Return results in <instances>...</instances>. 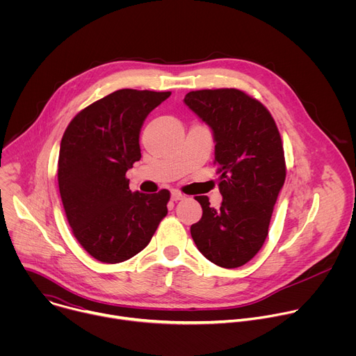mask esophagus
<instances>
[{
	"label": "esophagus",
	"instance_id": "1",
	"mask_svg": "<svg viewBox=\"0 0 356 356\" xmlns=\"http://www.w3.org/2000/svg\"><path fill=\"white\" fill-rule=\"evenodd\" d=\"M186 195L181 194L180 191H172V201H179V200H183Z\"/></svg>",
	"mask_w": 356,
	"mask_h": 356
}]
</instances>
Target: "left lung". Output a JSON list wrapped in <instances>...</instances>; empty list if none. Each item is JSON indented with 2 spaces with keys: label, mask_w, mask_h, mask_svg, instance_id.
Instances as JSON below:
<instances>
[{
  "label": "left lung",
  "mask_w": 356,
  "mask_h": 356,
  "mask_svg": "<svg viewBox=\"0 0 356 356\" xmlns=\"http://www.w3.org/2000/svg\"><path fill=\"white\" fill-rule=\"evenodd\" d=\"M186 106L214 134L220 209L195 195L202 217L190 228L194 243L210 262L232 269L262 248L286 179L283 142L268 108L245 91H190Z\"/></svg>",
  "instance_id": "8db88e82"
}]
</instances>
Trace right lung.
Masks as SVG:
<instances>
[{
    "label": "right lung",
    "mask_w": 356,
    "mask_h": 356,
    "mask_svg": "<svg viewBox=\"0 0 356 356\" xmlns=\"http://www.w3.org/2000/svg\"><path fill=\"white\" fill-rule=\"evenodd\" d=\"M170 91L117 90L81 110L67 125L58 181L73 235L103 264L139 253L168 214L169 190L131 193L127 170L140 159L139 132Z\"/></svg>",
    "instance_id": "add662e5"
}]
</instances>
